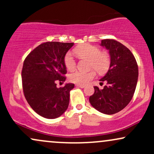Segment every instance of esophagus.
Instances as JSON below:
<instances>
[{
	"label": "esophagus",
	"mask_w": 154,
	"mask_h": 154,
	"mask_svg": "<svg viewBox=\"0 0 154 154\" xmlns=\"http://www.w3.org/2000/svg\"><path fill=\"white\" fill-rule=\"evenodd\" d=\"M76 86H77V88H85V85H79V84H76L75 85Z\"/></svg>",
	"instance_id": "obj_1"
}]
</instances>
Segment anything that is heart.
I'll list each match as a JSON object with an SVG mask.
<instances>
[{
	"instance_id": "obj_1",
	"label": "heart",
	"mask_w": 154,
	"mask_h": 154,
	"mask_svg": "<svg viewBox=\"0 0 154 154\" xmlns=\"http://www.w3.org/2000/svg\"><path fill=\"white\" fill-rule=\"evenodd\" d=\"M75 54L81 59H86L90 61V68L94 69L98 73L103 74L109 69L110 65V58L106 53L100 52L99 48L85 43L77 47L74 50ZM63 62L66 68L72 71L76 66V61L72 53L68 52L65 55ZM95 77L94 70L83 72L75 71L69 75V80L74 83L84 85L88 83Z\"/></svg>"
}]
</instances>
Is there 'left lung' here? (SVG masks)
Segmentation results:
<instances>
[{
	"label": "left lung",
	"mask_w": 154,
	"mask_h": 154,
	"mask_svg": "<svg viewBox=\"0 0 154 154\" xmlns=\"http://www.w3.org/2000/svg\"><path fill=\"white\" fill-rule=\"evenodd\" d=\"M100 45L109 51L111 57L109 71L100 79L106 85L102 90L95 86L89 100L100 112L114 114L122 110L132 100L138 78V66L131 51L119 42L105 39Z\"/></svg>",
	"instance_id": "8db88e82"
}]
</instances>
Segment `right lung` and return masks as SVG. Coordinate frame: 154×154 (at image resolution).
Returning <instances> with one entry per match:
<instances>
[{
  "mask_svg": "<svg viewBox=\"0 0 154 154\" xmlns=\"http://www.w3.org/2000/svg\"><path fill=\"white\" fill-rule=\"evenodd\" d=\"M74 43L46 42L40 44L24 59L22 71L24 97L37 114L47 119L62 115L69 103V92L75 84L64 82L66 68L63 59Z\"/></svg>",
  "mask_w": 154,
  "mask_h": 154,
  "instance_id": "add662e5",
  "label": "right lung"
}]
</instances>
